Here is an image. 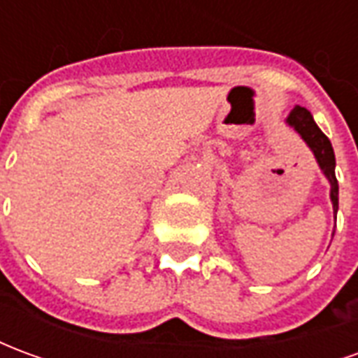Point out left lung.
Returning a JSON list of instances; mask_svg holds the SVG:
<instances>
[{"label": "left lung", "mask_w": 358, "mask_h": 358, "mask_svg": "<svg viewBox=\"0 0 358 358\" xmlns=\"http://www.w3.org/2000/svg\"><path fill=\"white\" fill-rule=\"evenodd\" d=\"M285 122L292 126L295 132L299 134L301 140L305 141L308 149L313 151L316 163L320 166L322 174L330 182V199L334 205V213L338 215V205H339V186L338 178H336V155H334V148H331L330 140L326 138V134L316 126L315 118L308 113L305 107L295 105L289 115L285 118Z\"/></svg>", "instance_id": "obj_1"}]
</instances>
